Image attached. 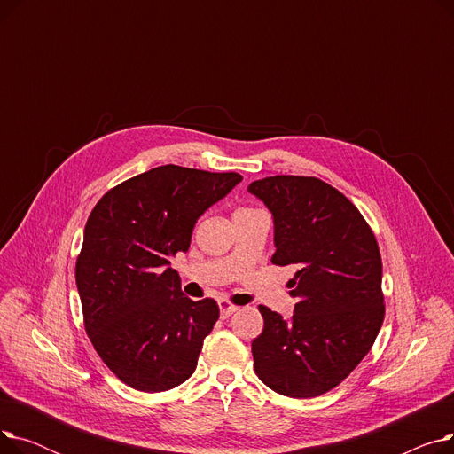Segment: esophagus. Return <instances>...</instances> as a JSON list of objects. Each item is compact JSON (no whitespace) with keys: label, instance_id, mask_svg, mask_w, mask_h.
<instances>
[{"label":"esophagus","instance_id":"1","mask_svg":"<svg viewBox=\"0 0 454 454\" xmlns=\"http://www.w3.org/2000/svg\"><path fill=\"white\" fill-rule=\"evenodd\" d=\"M219 309H221V317H223V318H228V317H231L233 313L239 311V307L230 303L228 300H219Z\"/></svg>","mask_w":454,"mask_h":454}]
</instances>
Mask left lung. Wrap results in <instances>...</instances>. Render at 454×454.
<instances>
[{
    "label": "left lung",
    "instance_id": "1",
    "mask_svg": "<svg viewBox=\"0 0 454 454\" xmlns=\"http://www.w3.org/2000/svg\"><path fill=\"white\" fill-rule=\"evenodd\" d=\"M248 191L274 215L272 263L296 267L293 318L259 305L265 325L252 342L255 373L281 395H322L364 359L383 325L377 239L355 204L320 178L267 176Z\"/></svg>",
    "mask_w": 454,
    "mask_h": 454
}]
</instances>
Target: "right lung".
I'll return each mask as SVG.
<instances>
[{"label":"right lung","mask_w":454,"mask_h":454,"mask_svg":"<svg viewBox=\"0 0 454 454\" xmlns=\"http://www.w3.org/2000/svg\"><path fill=\"white\" fill-rule=\"evenodd\" d=\"M241 180L161 165L112 187L91 209L75 265L84 329L130 388L165 392L195 372L219 305L187 298L169 265L189 248L200 215Z\"/></svg>","instance_id":"obj_1"}]
</instances>
